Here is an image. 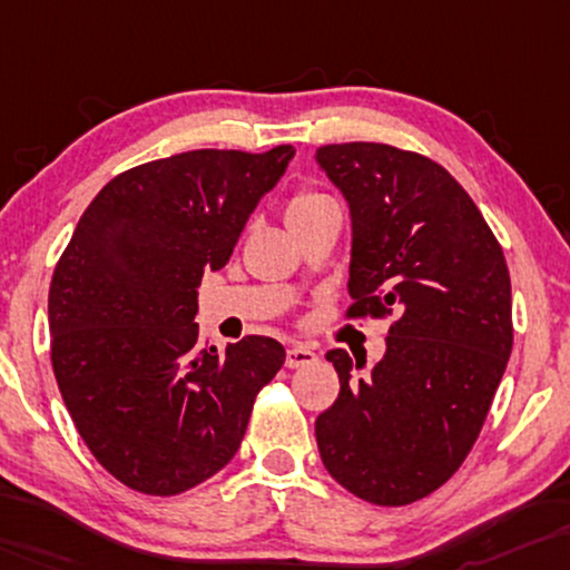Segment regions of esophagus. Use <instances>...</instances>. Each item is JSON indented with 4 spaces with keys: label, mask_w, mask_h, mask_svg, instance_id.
<instances>
[{
    "label": "esophagus",
    "mask_w": 570,
    "mask_h": 570,
    "mask_svg": "<svg viewBox=\"0 0 570 570\" xmlns=\"http://www.w3.org/2000/svg\"><path fill=\"white\" fill-rule=\"evenodd\" d=\"M317 362V354L307 346H288L286 351V366L288 368H299V366H309Z\"/></svg>",
    "instance_id": "obj_1"
}]
</instances>
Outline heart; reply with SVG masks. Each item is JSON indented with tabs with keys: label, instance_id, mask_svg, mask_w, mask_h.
<instances>
[{
	"label": "heart",
	"instance_id": "1",
	"mask_svg": "<svg viewBox=\"0 0 570 570\" xmlns=\"http://www.w3.org/2000/svg\"><path fill=\"white\" fill-rule=\"evenodd\" d=\"M327 202H331V198H327L325 194H317V190H299V194L292 196V202H288V206H286V222L292 224L299 219V216L315 212L317 206H323Z\"/></svg>",
	"mask_w": 570,
	"mask_h": 570
}]
</instances>
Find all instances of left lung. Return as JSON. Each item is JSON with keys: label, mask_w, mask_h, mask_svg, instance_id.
Here are the masks:
<instances>
[{"label": "left lung", "mask_w": 570, "mask_h": 570, "mask_svg": "<svg viewBox=\"0 0 570 570\" xmlns=\"http://www.w3.org/2000/svg\"><path fill=\"white\" fill-rule=\"evenodd\" d=\"M351 208L348 317H387V354L364 376L327 351L338 400L317 415L325 470L358 499L405 507L460 470L511 356V278L475 202L434 159L390 144L317 149Z\"/></svg>", "instance_id": "obj_1"}]
</instances>
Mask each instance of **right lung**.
Segmentation results:
<instances>
[{"label": "right lung", "mask_w": 570, "mask_h": 570, "mask_svg": "<svg viewBox=\"0 0 570 570\" xmlns=\"http://www.w3.org/2000/svg\"><path fill=\"white\" fill-rule=\"evenodd\" d=\"M292 144L196 149L116 175L79 219L48 292L51 364L79 436L131 491L178 495L243 442L284 366L266 335L198 346L204 271L227 266Z\"/></svg>", "instance_id": "1"}]
</instances>
